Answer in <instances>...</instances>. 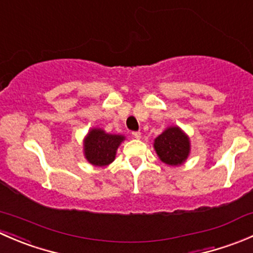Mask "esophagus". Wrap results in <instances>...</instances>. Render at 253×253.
I'll list each match as a JSON object with an SVG mask.
<instances>
[{"label":"esophagus","mask_w":253,"mask_h":253,"mask_svg":"<svg viewBox=\"0 0 253 253\" xmlns=\"http://www.w3.org/2000/svg\"><path fill=\"white\" fill-rule=\"evenodd\" d=\"M132 137L136 139H139L142 137V134H141V132H132Z\"/></svg>","instance_id":"esophagus-1"}]
</instances>
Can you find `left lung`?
<instances>
[{
    "label": "left lung",
    "instance_id": "1",
    "mask_svg": "<svg viewBox=\"0 0 253 253\" xmlns=\"http://www.w3.org/2000/svg\"><path fill=\"white\" fill-rule=\"evenodd\" d=\"M154 149L159 159L170 167H180L191 153L190 137L178 126H169L154 139Z\"/></svg>",
    "mask_w": 253,
    "mask_h": 253
}]
</instances>
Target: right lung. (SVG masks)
Wrapping results in <instances>:
<instances>
[{
    "label": "right lung",
    "instance_id": "right-lung-1",
    "mask_svg": "<svg viewBox=\"0 0 253 253\" xmlns=\"http://www.w3.org/2000/svg\"><path fill=\"white\" fill-rule=\"evenodd\" d=\"M126 139L122 134L106 133L99 127L89 129L83 139L84 158L94 167H106L116 158L120 144Z\"/></svg>",
    "mask_w": 253,
    "mask_h": 253
}]
</instances>
